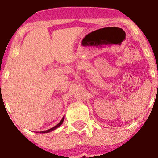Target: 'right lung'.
<instances>
[{
  "instance_id": "1",
  "label": "right lung",
  "mask_w": 158,
  "mask_h": 158,
  "mask_svg": "<svg viewBox=\"0 0 158 158\" xmlns=\"http://www.w3.org/2000/svg\"><path fill=\"white\" fill-rule=\"evenodd\" d=\"M64 117H63L62 118V119H61L60 120V122L58 124H57V125L55 126V127H54L53 128H51V129H48V130H45V131H42V132H41V133H48V132H52L53 130H55L56 129H57V128H58L59 127H60L61 126V124L63 123V122H64Z\"/></svg>"
}]
</instances>
